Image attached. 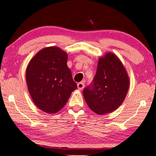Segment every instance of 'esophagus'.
I'll return each mask as SVG.
<instances>
[{"label": "esophagus", "instance_id": "1", "mask_svg": "<svg viewBox=\"0 0 156 156\" xmlns=\"http://www.w3.org/2000/svg\"><path fill=\"white\" fill-rule=\"evenodd\" d=\"M77 86H78V88L79 90H82L83 88H84V83L83 82H80L78 83V85H77Z\"/></svg>", "mask_w": 156, "mask_h": 156}]
</instances>
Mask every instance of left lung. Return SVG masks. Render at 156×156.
<instances>
[{
    "label": "left lung",
    "mask_w": 156,
    "mask_h": 156,
    "mask_svg": "<svg viewBox=\"0 0 156 156\" xmlns=\"http://www.w3.org/2000/svg\"><path fill=\"white\" fill-rule=\"evenodd\" d=\"M129 86V77L121 61L109 52L99 58L93 81L83 93L90 109L102 115L111 113L121 105Z\"/></svg>",
    "instance_id": "1"
}]
</instances>
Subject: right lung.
Listing matches in <instances>:
<instances>
[{"instance_id": "right-lung-1", "label": "right lung", "mask_w": 156, "mask_h": 156, "mask_svg": "<svg viewBox=\"0 0 156 156\" xmlns=\"http://www.w3.org/2000/svg\"><path fill=\"white\" fill-rule=\"evenodd\" d=\"M68 55L59 47L42 49L27 66L26 78L33 101L42 111L54 114L62 109L77 88L67 66Z\"/></svg>"}]
</instances>
